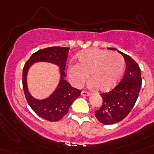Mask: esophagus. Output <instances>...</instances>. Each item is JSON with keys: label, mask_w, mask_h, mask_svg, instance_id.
Segmentation results:
<instances>
[{"label": "esophagus", "mask_w": 154, "mask_h": 154, "mask_svg": "<svg viewBox=\"0 0 154 154\" xmlns=\"http://www.w3.org/2000/svg\"><path fill=\"white\" fill-rule=\"evenodd\" d=\"M81 94H82V96H89V95H90V93H89V92L87 91H82V93H81Z\"/></svg>", "instance_id": "1"}]
</instances>
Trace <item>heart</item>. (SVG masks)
<instances>
[{
	"label": "heart",
	"instance_id": "heart-1",
	"mask_svg": "<svg viewBox=\"0 0 154 154\" xmlns=\"http://www.w3.org/2000/svg\"><path fill=\"white\" fill-rule=\"evenodd\" d=\"M78 64H71L68 69L70 81L75 86L81 87L91 78L89 86L99 87L101 90L112 89L119 82L124 72V57L117 53L108 50L89 49L77 55Z\"/></svg>",
	"mask_w": 154,
	"mask_h": 154
}]
</instances>
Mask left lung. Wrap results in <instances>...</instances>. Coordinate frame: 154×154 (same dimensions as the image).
Returning a JSON list of instances; mask_svg holds the SVG:
<instances>
[{"mask_svg":"<svg viewBox=\"0 0 154 154\" xmlns=\"http://www.w3.org/2000/svg\"><path fill=\"white\" fill-rule=\"evenodd\" d=\"M119 53L123 55L126 63L124 76L113 89L101 94L102 105L95 111L97 119L104 125L115 124L126 117L135 105L141 89V76L139 65L129 55L120 51Z\"/></svg>","mask_w":154,"mask_h":154,"instance_id":"obj_1","label":"left lung"}]
</instances>
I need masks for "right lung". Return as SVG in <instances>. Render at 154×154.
Here are the masks:
<instances>
[{
  "instance_id": "right-lung-1",
  "label": "right lung",
  "mask_w": 154,
  "mask_h": 154,
  "mask_svg": "<svg viewBox=\"0 0 154 154\" xmlns=\"http://www.w3.org/2000/svg\"><path fill=\"white\" fill-rule=\"evenodd\" d=\"M68 47H49L34 53L26 61L23 68L22 85L25 98L33 111L39 117L49 122H57L67 114L70 105L81 95V90L73 88L64 79L65 68L67 60ZM38 61H47L57 63L61 69V82L59 85L49 99L38 101L32 97L27 89L26 77L30 65Z\"/></svg>"
}]
</instances>
